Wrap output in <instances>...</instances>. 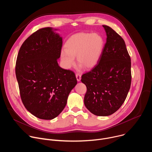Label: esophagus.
Instances as JSON below:
<instances>
[{
  "label": "esophagus",
  "instance_id": "esophagus-1",
  "mask_svg": "<svg viewBox=\"0 0 152 152\" xmlns=\"http://www.w3.org/2000/svg\"><path fill=\"white\" fill-rule=\"evenodd\" d=\"M76 77L77 79V81H80L81 79V75L80 73H76Z\"/></svg>",
  "mask_w": 152,
  "mask_h": 152
}]
</instances>
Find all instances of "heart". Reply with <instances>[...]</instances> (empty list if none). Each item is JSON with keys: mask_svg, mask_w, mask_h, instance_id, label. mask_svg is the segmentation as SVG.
I'll list each match as a JSON object with an SVG mask.
<instances>
[{"mask_svg": "<svg viewBox=\"0 0 152 152\" xmlns=\"http://www.w3.org/2000/svg\"><path fill=\"white\" fill-rule=\"evenodd\" d=\"M104 47V39L98 34L79 33L70 37L61 52V59L64 67L70 69L78 64L85 69L94 67L97 64Z\"/></svg>", "mask_w": 152, "mask_h": 152, "instance_id": "obj_1", "label": "heart"}]
</instances>
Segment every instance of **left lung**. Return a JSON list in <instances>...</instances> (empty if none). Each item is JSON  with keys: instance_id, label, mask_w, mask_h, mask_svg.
Segmentation results:
<instances>
[{"instance_id": "left-lung-1", "label": "left lung", "mask_w": 152, "mask_h": 152, "mask_svg": "<svg viewBox=\"0 0 152 152\" xmlns=\"http://www.w3.org/2000/svg\"><path fill=\"white\" fill-rule=\"evenodd\" d=\"M106 42L97 64L82 75L86 86V107L97 116H108L123 104L131 85V59L122 37L111 27L103 25Z\"/></svg>"}]
</instances>
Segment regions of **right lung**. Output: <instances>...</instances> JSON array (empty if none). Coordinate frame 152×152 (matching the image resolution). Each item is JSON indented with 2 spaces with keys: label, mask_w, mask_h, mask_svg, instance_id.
<instances>
[{
  "label": "right lung",
  "mask_w": 152,
  "mask_h": 152,
  "mask_svg": "<svg viewBox=\"0 0 152 152\" xmlns=\"http://www.w3.org/2000/svg\"><path fill=\"white\" fill-rule=\"evenodd\" d=\"M52 30L41 28L31 35L20 48L15 64L21 101L42 120H52L62 111L77 84L73 71L58 66L62 39Z\"/></svg>",
  "instance_id": "right-lung-1"
}]
</instances>
